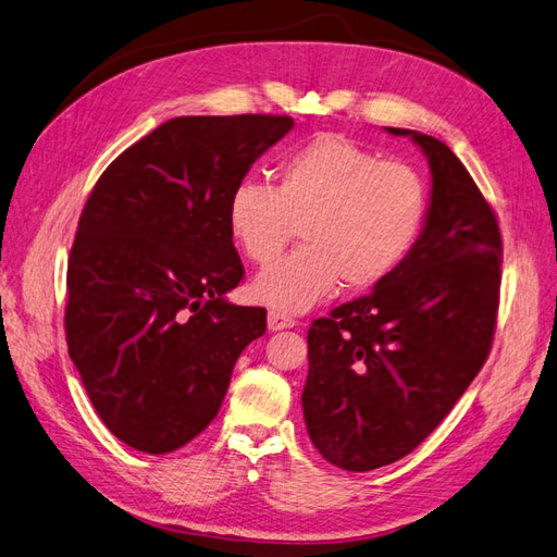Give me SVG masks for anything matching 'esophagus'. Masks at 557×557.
Masks as SVG:
<instances>
[{"label": "esophagus", "instance_id": "esophagus-1", "mask_svg": "<svg viewBox=\"0 0 557 557\" xmlns=\"http://www.w3.org/2000/svg\"><path fill=\"white\" fill-rule=\"evenodd\" d=\"M267 325H269V330H285V327H295L297 325V321L293 319L290 313H285V311H278V309H272L269 311V315H267Z\"/></svg>", "mask_w": 557, "mask_h": 557}]
</instances>
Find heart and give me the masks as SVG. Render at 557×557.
Here are the masks:
<instances>
[{
  "instance_id": "1",
  "label": "heart",
  "mask_w": 557,
  "mask_h": 557,
  "mask_svg": "<svg viewBox=\"0 0 557 557\" xmlns=\"http://www.w3.org/2000/svg\"><path fill=\"white\" fill-rule=\"evenodd\" d=\"M424 220V177L339 133H321L285 154L274 187L242 180L227 203L236 246L260 267L300 227L304 246L252 285L260 302L281 311L309 309L339 281L349 290L377 285L408 258Z\"/></svg>"
}]
</instances>
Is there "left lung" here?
Here are the masks:
<instances>
[{
  "label": "left lung",
  "instance_id": "8db88e82",
  "mask_svg": "<svg viewBox=\"0 0 557 557\" xmlns=\"http://www.w3.org/2000/svg\"><path fill=\"white\" fill-rule=\"evenodd\" d=\"M410 135L431 169V203L412 250L374 290L309 327L305 422L344 471L398 461L438 426L492 349L502 285L497 215L463 163Z\"/></svg>",
  "mask_w": 557,
  "mask_h": 557
}]
</instances>
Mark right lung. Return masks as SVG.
Wrapping results in <instances>:
<instances>
[{
  "mask_svg": "<svg viewBox=\"0 0 557 557\" xmlns=\"http://www.w3.org/2000/svg\"><path fill=\"white\" fill-rule=\"evenodd\" d=\"M290 116H175L119 154L88 197L67 262L65 337L88 398L119 441L147 455L213 422L236 358L267 309L224 293L244 278L232 189Z\"/></svg>",
  "mask_w": 557,
  "mask_h": 557,
  "instance_id": "right-lung-1",
  "label": "right lung"
}]
</instances>
